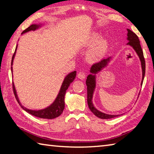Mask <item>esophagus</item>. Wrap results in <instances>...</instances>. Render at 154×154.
<instances>
[{
	"instance_id": "esophagus-1",
	"label": "esophagus",
	"mask_w": 154,
	"mask_h": 154,
	"mask_svg": "<svg viewBox=\"0 0 154 154\" xmlns=\"http://www.w3.org/2000/svg\"><path fill=\"white\" fill-rule=\"evenodd\" d=\"M77 77L80 79H84L85 78V77H86V75H85V72H83V71H80L79 73H78Z\"/></svg>"
}]
</instances>
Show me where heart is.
Returning a JSON list of instances; mask_svg holds the SVG:
<instances>
[{
	"label": "heart",
	"instance_id": "obj_1",
	"mask_svg": "<svg viewBox=\"0 0 154 154\" xmlns=\"http://www.w3.org/2000/svg\"><path fill=\"white\" fill-rule=\"evenodd\" d=\"M87 45L91 47L89 50L87 57L89 60L92 61L97 60L103 58L108 52V40L102 39V35L98 33H95L89 37Z\"/></svg>",
	"mask_w": 154,
	"mask_h": 154
}]
</instances>
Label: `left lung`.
I'll list each match as a JSON object with an SVG mask.
<instances>
[{
	"instance_id": "8db88e82",
	"label": "left lung",
	"mask_w": 154,
	"mask_h": 154,
	"mask_svg": "<svg viewBox=\"0 0 154 154\" xmlns=\"http://www.w3.org/2000/svg\"><path fill=\"white\" fill-rule=\"evenodd\" d=\"M127 40L128 42L127 43L128 45H130L132 46L133 49L135 50L137 54L139 56V59L141 60V67H142V72H143V77H142V81L141 85L143 84L144 76H145V62L143 57V52L142 50L141 46L140 45V41L139 40L138 36L135 33L132 31L127 29ZM110 57L106 59H102L101 61H100L98 63H96L94 64L91 66L90 72L93 74H96L97 72L101 71V70L104 68L105 66L107 65L108 63L110 61ZM86 85H87V91H88V104L89 108L90 109V110L94 114V115H96L97 117H98L100 119H109L112 118H114V117L119 116V115H110V114H106L102 112L99 110H97V109L94 107L92 103V97H93V93L96 87V76L94 75H89L88 77H87L86 80Z\"/></svg>"
}]
</instances>
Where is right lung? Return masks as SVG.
Instances as JSON below:
<instances>
[{
  "mask_svg": "<svg viewBox=\"0 0 154 154\" xmlns=\"http://www.w3.org/2000/svg\"><path fill=\"white\" fill-rule=\"evenodd\" d=\"M39 27H40L39 25H32V26H30L29 27H27V29H25L23 32H22V33L29 32V31H32V30L34 31L36 29H38ZM16 50H17V47L15 48V51L13 55L12 60H11V65H13V61L14 57H15ZM11 71H12V69H11ZM75 77H76V71H75L73 72H71V73H69L68 75H66L65 80L63 81V83L62 84V86H61L60 88V91L59 93H58V95L57 96V98H56L55 101L53 102L52 104L48 106V108L43 109V110H29V109H27L26 108H24L19 101L18 97L17 96V93L15 89V86H14V84L13 83V92L19 105H20L21 107L23 108L24 110H26L27 112L29 113L33 116L38 117V118H41V119H55L57 118V117L59 116L60 114L63 113L64 108H65V96L66 89L69 88L70 84L73 82Z\"/></svg>",
  "mask_w": 154,
  "mask_h": 154,
  "instance_id": "obj_1",
  "label": "right lung"
}]
</instances>
